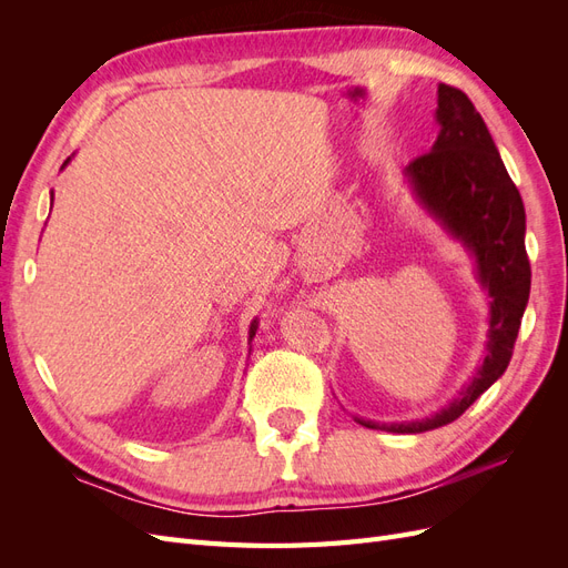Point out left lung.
Returning a JSON list of instances; mask_svg holds the SVG:
<instances>
[{
  "instance_id": "left-lung-1",
  "label": "left lung",
  "mask_w": 568,
  "mask_h": 568,
  "mask_svg": "<svg viewBox=\"0 0 568 568\" xmlns=\"http://www.w3.org/2000/svg\"><path fill=\"white\" fill-rule=\"evenodd\" d=\"M436 120L440 132L432 151L412 161L405 175L424 209L476 257V277L488 291L490 303L488 343L484 365L474 379L457 400L434 417L405 424L355 417L367 428H384L393 434H422L455 422L480 393L500 379L511 359L530 294L524 201L484 118L462 90L438 84Z\"/></svg>"
}]
</instances>
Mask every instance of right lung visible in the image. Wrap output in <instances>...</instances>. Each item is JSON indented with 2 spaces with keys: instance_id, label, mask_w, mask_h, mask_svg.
Listing matches in <instances>:
<instances>
[{
  "instance_id": "obj_1",
  "label": "right lung",
  "mask_w": 568,
  "mask_h": 568,
  "mask_svg": "<svg viewBox=\"0 0 568 568\" xmlns=\"http://www.w3.org/2000/svg\"><path fill=\"white\" fill-rule=\"evenodd\" d=\"M68 161H71V159H65V163H63V165H68ZM255 329H257V322L253 320V322H251V329H248V338H253V336H255Z\"/></svg>"
}]
</instances>
